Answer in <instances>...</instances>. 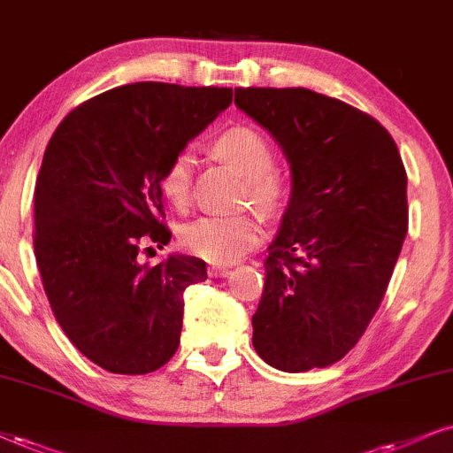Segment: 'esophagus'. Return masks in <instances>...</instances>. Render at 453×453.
Listing matches in <instances>:
<instances>
[{
  "mask_svg": "<svg viewBox=\"0 0 453 453\" xmlns=\"http://www.w3.org/2000/svg\"><path fill=\"white\" fill-rule=\"evenodd\" d=\"M208 273H210V277H226L231 271H228L226 266H210Z\"/></svg>",
  "mask_w": 453,
  "mask_h": 453,
  "instance_id": "1",
  "label": "esophagus"
}]
</instances>
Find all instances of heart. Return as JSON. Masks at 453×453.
Masks as SVG:
<instances>
[{"label":"heart","instance_id":"heart-1","mask_svg":"<svg viewBox=\"0 0 453 453\" xmlns=\"http://www.w3.org/2000/svg\"><path fill=\"white\" fill-rule=\"evenodd\" d=\"M216 153L248 178L250 197L260 208H275L283 197V180L275 167V150L271 142L252 127H231L216 141ZM193 157L178 153L161 178V191L176 208L187 205L191 195ZM260 222L252 214L201 216L184 226L180 243L188 254L211 265H228L242 258L260 242Z\"/></svg>","mask_w":453,"mask_h":453}]
</instances>
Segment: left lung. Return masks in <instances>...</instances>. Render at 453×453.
I'll list each match as a JSON object with an SVG mask.
<instances>
[{
    "instance_id": "left-lung-1",
    "label": "left lung",
    "mask_w": 453,
    "mask_h": 453,
    "mask_svg": "<svg viewBox=\"0 0 453 453\" xmlns=\"http://www.w3.org/2000/svg\"><path fill=\"white\" fill-rule=\"evenodd\" d=\"M286 153L292 193L269 245L254 349L281 372L342 359L380 306L407 235V174L373 117L306 88H235Z\"/></svg>"
}]
</instances>
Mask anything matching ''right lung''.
I'll return each mask as SVG.
<instances>
[{
    "label": "right lung",
    "instance_id": "obj_1",
    "mask_svg": "<svg viewBox=\"0 0 453 453\" xmlns=\"http://www.w3.org/2000/svg\"><path fill=\"white\" fill-rule=\"evenodd\" d=\"M233 100L231 88L138 81L98 94L56 127L35 184V258L56 321L81 355L113 373H149L180 344L184 289L205 262L170 254L161 178Z\"/></svg>",
    "mask_w": 453,
    "mask_h": 453
}]
</instances>
